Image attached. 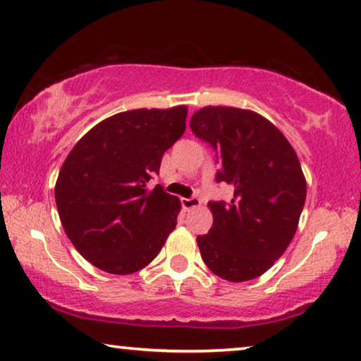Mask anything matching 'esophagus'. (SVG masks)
<instances>
[{
    "instance_id": "1",
    "label": "esophagus",
    "mask_w": 361,
    "mask_h": 361,
    "mask_svg": "<svg viewBox=\"0 0 361 361\" xmlns=\"http://www.w3.org/2000/svg\"><path fill=\"white\" fill-rule=\"evenodd\" d=\"M180 204L185 210H190V209H195V207L200 205V199H197V197H189V199H182Z\"/></svg>"
}]
</instances>
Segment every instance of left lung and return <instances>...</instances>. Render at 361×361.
<instances>
[{
	"label": "left lung",
	"instance_id": "1",
	"mask_svg": "<svg viewBox=\"0 0 361 361\" xmlns=\"http://www.w3.org/2000/svg\"><path fill=\"white\" fill-rule=\"evenodd\" d=\"M190 130L216 154L215 180L233 185V199L212 200L214 225L197 236L212 273L243 283L266 273L298 230L305 179L298 154L283 133L258 113L205 106Z\"/></svg>",
	"mask_w": 361,
	"mask_h": 361
}]
</instances>
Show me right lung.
<instances>
[{"mask_svg":"<svg viewBox=\"0 0 361 361\" xmlns=\"http://www.w3.org/2000/svg\"><path fill=\"white\" fill-rule=\"evenodd\" d=\"M187 108L130 110L93 126L63 161L56 204L68 240L111 274L151 263L177 225L180 202L161 185L162 154L184 135Z\"/></svg>","mask_w":361,"mask_h":361,"instance_id":"obj_1","label":"right lung"}]
</instances>
